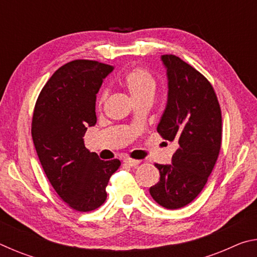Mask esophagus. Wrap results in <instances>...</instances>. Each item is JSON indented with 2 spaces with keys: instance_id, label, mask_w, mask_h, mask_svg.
Listing matches in <instances>:
<instances>
[{
  "instance_id": "1",
  "label": "esophagus",
  "mask_w": 257,
  "mask_h": 257,
  "mask_svg": "<svg viewBox=\"0 0 257 257\" xmlns=\"http://www.w3.org/2000/svg\"><path fill=\"white\" fill-rule=\"evenodd\" d=\"M123 163L129 165V167H136V165H138L139 163H141V161H139V160H133V159H124Z\"/></svg>"
}]
</instances>
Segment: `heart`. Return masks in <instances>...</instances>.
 <instances>
[{
	"label": "heart",
	"instance_id": "b5f03b06",
	"mask_svg": "<svg viewBox=\"0 0 257 257\" xmlns=\"http://www.w3.org/2000/svg\"><path fill=\"white\" fill-rule=\"evenodd\" d=\"M122 84L128 89L135 102L145 98L153 99L156 89H158V80L155 79V77L149 70H146L144 68H135L128 71L122 78ZM107 96L108 89H102L97 99L99 107L103 106Z\"/></svg>",
	"mask_w": 257,
	"mask_h": 257
}]
</instances>
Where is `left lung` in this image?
Instances as JSON below:
<instances>
[{
	"label": "left lung",
	"mask_w": 257,
	"mask_h": 257,
	"mask_svg": "<svg viewBox=\"0 0 257 257\" xmlns=\"http://www.w3.org/2000/svg\"><path fill=\"white\" fill-rule=\"evenodd\" d=\"M168 71V104L158 133L179 147L172 164L155 163L160 180L150 194L169 210L188 205L206 185L222 141V115L214 88L201 72L173 54L162 55Z\"/></svg>",
	"instance_id": "left-lung-1"
}]
</instances>
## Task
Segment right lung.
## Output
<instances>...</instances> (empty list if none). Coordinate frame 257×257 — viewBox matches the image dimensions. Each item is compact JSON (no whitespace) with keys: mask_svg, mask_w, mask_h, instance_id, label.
<instances>
[{"mask_svg":"<svg viewBox=\"0 0 257 257\" xmlns=\"http://www.w3.org/2000/svg\"><path fill=\"white\" fill-rule=\"evenodd\" d=\"M112 70L98 61L73 60L52 75L35 104L32 137L43 170L61 199L79 212L105 202L107 182L121 164L101 160L82 139L96 123V94Z\"/></svg>","mask_w":257,"mask_h":257,"instance_id":"right-lung-1","label":"right lung"}]
</instances>
